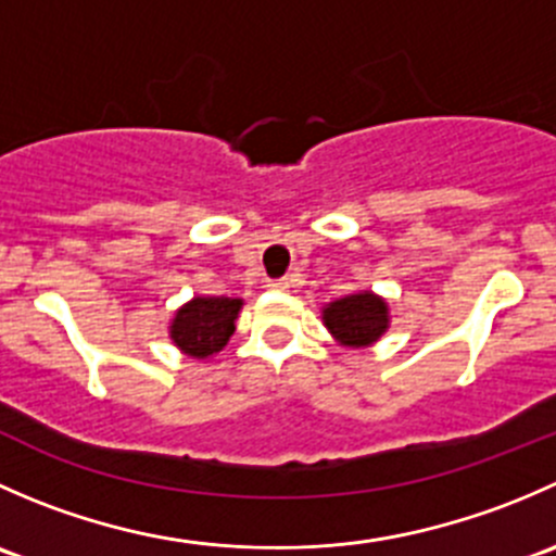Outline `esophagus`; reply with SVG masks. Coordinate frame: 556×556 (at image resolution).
Instances as JSON below:
<instances>
[{
    "mask_svg": "<svg viewBox=\"0 0 556 556\" xmlns=\"http://www.w3.org/2000/svg\"><path fill=\"white\" fill-rule=\"evenodd\" d=\"M271 288H274V290H282V293H285V290H290V288H293V279H290V277H282V279H271Z\"/></svg>",
    "mask_w": 556,
    "mask_h": 556,
    "instance_id": "obj_1",
    "label": "esophagus"
}]
</instances>
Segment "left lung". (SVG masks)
I'll use <instances>...</instances> for the list:
<instances>
[{"instance_id": "left-lung-1", "label": "left lung", "mask_w": 556, "mask_h": 556, "mask_svg": "<svg viewBox=\"0 0 556 556\" xmlns=\"http://www.w3.org/2000/svg\"><path fill=\"white\" fill-rule=\"evenodd\" d=\"M323 323L339 344L363 350L382 339L384 330L390 328V309L377 293L361 290V293L330 301L323 309Z\"/></svg>"}]
</instances>
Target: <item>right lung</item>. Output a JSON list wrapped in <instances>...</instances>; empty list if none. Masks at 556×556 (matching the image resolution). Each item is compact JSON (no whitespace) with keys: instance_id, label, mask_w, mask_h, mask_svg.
Returning <instances> with one entry per match:
<instances>
[{"instance_id":"obj_1","label":"right lung","mask_w":556,"mask_h":556,"mask_svg":"<svg viewBox=\"0 0 556 556\" xmlns=\"http://www.w3.org/2000/svg\"><path fill=\"white\" fill-rule=\"evenodd\" d=\"M239 312H242V299L195 295L174 314L169 325L174 346L195 361L217 355L233 336Z\"/></svg>"}]
</instances>
